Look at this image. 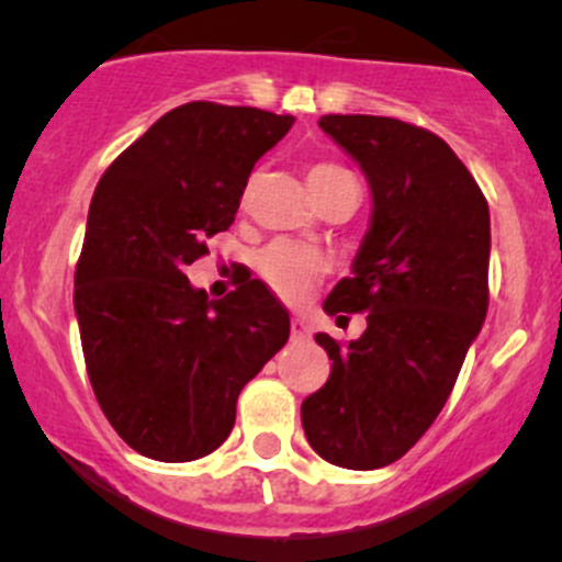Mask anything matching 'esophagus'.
Masks as SVG:
<instances>
[{
  "label": "esophagus",
  "instance_id": "1",
  "mask_svg": "<svg viewBox=\"0 0 562 562\" xmlns=\"http://www.w3.org/2000/svg\"><path fill=\"white\" fill-rule=\"evenodd\" d=\"M291 337L296 339V342H304V339H310V323L304 321V317H293V321H291Z\"/></svg>",
  "mask_w": 562,
  "mask_h": 562
}]
</instances>
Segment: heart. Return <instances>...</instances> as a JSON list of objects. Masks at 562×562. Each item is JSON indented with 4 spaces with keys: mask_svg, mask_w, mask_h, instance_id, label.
I'll return each instance as SVG.
<instances>
[{
    "mask_svg": "<svg viewBox=\"0 0 562 562\" xmlns=\"http://www.w3.org/2000/svg\"><path fill=\"white\" fill-rule=\"evenodd\" d=\"M353 179L345 168L334 166V162H315L307 171V184L321 201L328 190H334L342 181ZM258 274L263 277L266 285L277 293V296L296 302L304 293L313 288V282L326 269V260L315 252V249L291 245V241H274L258 255Z\"/></svg>",
    "mask_w": 562,
    "mask_h": 562,
    "instance_id": "1",
    "label": "heart"
}]
</instances>
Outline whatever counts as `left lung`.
Returning <instances> with one entry per match:
<instances>
[{"label": "left lung", "mask_w": 562, "mask_h": 562, "mask_svg": "<svg viewBox=\"0 0 562 562\" xmlns=\"http://www.w3.org/2000/svg\"><path fill=\"white\" fill-rule=\"evenodd\" d=\"M331 135L367 173L372 223L323 310L367 313L359 339L315 334L331 372L302 402V427L326 462L375 470L432 427L490 307V206L443 138L416 124L328 113Z\"/></svg>", "instance_id": "8db88e82"}]
</instances>
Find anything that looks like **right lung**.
I'll return each instance as SVG.
<instances>
[{"instance_id":"1","label":"right lung","mask_w":562,"mask_h":562,"mask_svg":"<svg viewBox=\"0 0 562 562\" xmlns=\"http://www.w3.org/2000/svg\"><path fill=\"white\" fill-rule=\"evenodd\" d=\"M293 116L198 100L157 119L108 166L76 266V315L94 396L119 438L160 462L212 454L239 391L288 342L260 280L220 302L184 269L228 231L255 162Z\"/></svg>"}]
</instances>
